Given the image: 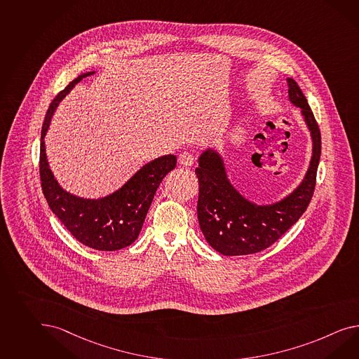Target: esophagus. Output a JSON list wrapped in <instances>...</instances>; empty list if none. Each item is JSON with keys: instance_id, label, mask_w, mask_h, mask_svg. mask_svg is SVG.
<instances>
[{"instance_id": "obj_1", "label": "esophagus", "mask_w": 359, "mask_h": 359, "mask_svg": "<svg viewBox=\"0 0 359 359\" xmlns=\"http://www.w3.org/2000/svg\"><path fill=\"white\" fill-rule=\"evenodd\" d=\"M194 160H195L194 154L189 152V151H184V152H182V154L180 155V157H178V161H180V164L184 166L193 165Z\"/></svg>"}]
</instances>
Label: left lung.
<instances>
[{
    "label": "left lung",
    "instance_id": "8db88e82",
    "mask_svg": "<svg viewBox=\"0 0 359 359\" xmlns=\"http://www.w3.org/2000/svg\"><path fill=\"white\" fill-rule=\"evenodd\" d=\"M286 82L289 100L301 108L313 139L310 166L293 193L280 202L257 205L230 184L219 152L207 149L199 157V166L195 169L199 180L198 220L207 242L222 255H248L269 248L294 225L313 198L322 154L320 130L299 86L292 78Z\"/></svg>",
    "mask_w": 359,
    "mask_h": 359
}]
</instances>
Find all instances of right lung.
I'll list each match as a JSON object with an SVG mask.
<instances>
[{"label": "right lung", "mask_w": 359, "mask_h": 359, "mask_svg": "<svg viewBox=\"0 0 359 359\" xmlns=\"http://www.w3.org/2000/svg\"><path fill=\"white\" fill-rule=\"evenodd\" d=\"M82 74L50 102L41 129L40 147V180L46 202L55 216L81 243L100 251H116L130 246L138 238L149 205L158 184L177 165L175 155L157 157L142 166L120 190L100 198L84 199L72 195L58 184L48 165L44 137L49 129L57 105L76 83L93 75Z\"/></svg>", "instance_id": "right-lung-1"}]
</instances>
